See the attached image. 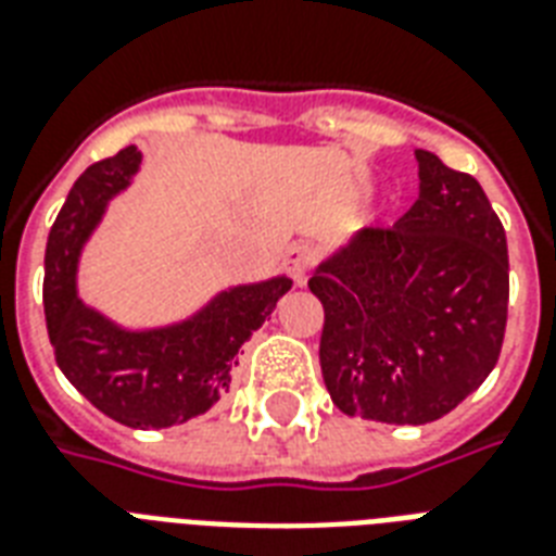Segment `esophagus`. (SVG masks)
Segmentation results:
<instances>
[{
	"mask_svg": "<svg viewBox=\"0 0 556 556\" xmlns=\"http://www.w3.org/2000/svg\"><path fill=\"white\" fill-rule=\"evenodd\" d=\"M313 249L307 243H293L283 252V269L293 278L295 287H302L307 281V269H311Z\"/></svg>",
	"mask_w": 556,
	"mask_h": 556,
	"instance_id": "obj_1",
	"label": "esophagus"
}]
</instances>
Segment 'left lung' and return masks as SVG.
Here are the masks:
<instances>
[{
	"instance_id": "obj_1",
	"label": "left lung",
	"mask_w": 556,
	"mask_h": 556,
	"mask_svg": "<svg viewBox=\"0 0 556 556\" xmlns=\"http://www.w3.org/2000/svg\"><path fill=\"white\" fill-rule=\"evenodd\" d=\"M419 199L392 228L354 231L307 281L323 302L325 387L345 416L442 419L495 369L510 261L483 187L416 149Z\"/></svg>"
}]
</instances>
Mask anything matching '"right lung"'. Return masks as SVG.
<instances>
[{
  "mask_svg": "<svg viewBox=\"0 0 556 556\" xmlns=\"http://www.w3.org/2000/svg\"><path fill=\"white\" fill-rule=\"evenodd\" d=\"M143 152L128 146L73 184L46 243L43 307L49 340L66 381L128 428H173L214 407L231 390L243 342L290 290L287 275L231 283L178 323L131 328L78 295L81 252L108 204L140 173Z\"/></svg>",
  "mask_w": 556,
  "mask_h": 556,
  "instance_id": "add662e5",
  "label": "right lung"
}]
</instances>
